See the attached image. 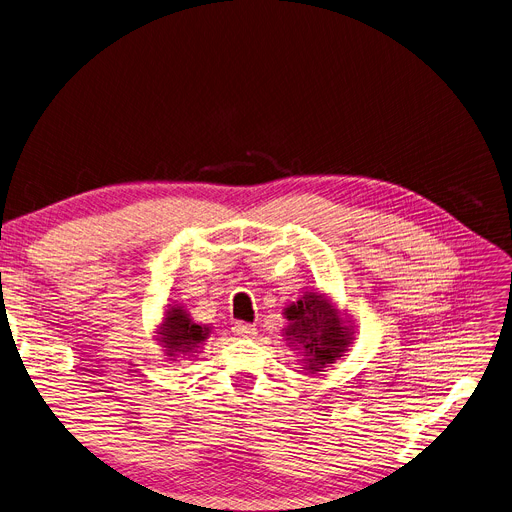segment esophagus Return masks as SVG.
Returning a JSON list of instances; mask_svg holds the SVG:
<instances>
[{
    "label": "esophagus",
    "instance_id": "1",
    "mask_svg": "<svg viewBox=\"0 0 512 512\" xmlns=\"http://www.w3.org/2000/svg\"><path fill=\"white\" fill-rule=\"evenodd\" d=\"M232 331H235V335L245 337V339H253L257 335L255 324H249V322H235V327H232Z\"/></svg>",
    "mask_w": 512,
    "mask_h": 512
}]
</instances>
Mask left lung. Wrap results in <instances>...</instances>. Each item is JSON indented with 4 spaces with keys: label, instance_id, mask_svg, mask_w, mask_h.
I'll list each match as a JSON object with an SVG mask.
<instances>
[{
    "label": "left lung",
    "instance_id": "1",
    "mask_svg": "<svg viewBox=\"0 0 512 512\" xmlns=\"http://www.w3.org/2000/svg\"><path fill=\"white\" fill-rule=\"evenodd\" d=\"M284 339L300 357L302 371L316 374L341 359L355 341L349 320L327 294L304 292L298 302L284 308Z\"/></svg>",
    "mask_w": 512,
    "mask_h": 512
}]
</instances>
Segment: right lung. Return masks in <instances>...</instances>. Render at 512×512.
<instances>
[{
  "label": "right lung",
  "instance_id": "1",
  "mask_svg": "<svg viewBox=\"0 0 512 512\" xmlns=\"http://www.w3.org/2000/svg\"><path fill=\"white\" fill-rule=\"evenodd\" d=\"M208 324L194 322L188 308L183 304L171 302L165 306L161 320L155 327L153 339L169 357V361H179L185 357H196L210 337Z\"/></svg>",
  "mask_w": 512,
  "mask_h": 512
}]
</instances>
